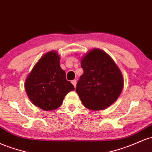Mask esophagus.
<instances>
[{"mask_svg": "<svg viewBox=\"0 0 152 152\" xmlns=\"http://www.w3.org/2000/svg\"><path fill=\"white\" fill-rule=\"evenodd\" d=\"M71 83H72L73 86H74V87H76V79L73 80V81H71Z\"/></svg>", "mask_w": 152, "mask_h": 152, "instance_id": "esophagus-1", "label": "esophagus"}]
</instances>
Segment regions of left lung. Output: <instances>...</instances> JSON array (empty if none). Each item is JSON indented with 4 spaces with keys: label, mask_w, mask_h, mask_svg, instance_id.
I'll list each match as a JSON object with an SVG mask.
<instances>
[{
    "label": "left lung",
    "mask_w": 152,
    "mask_h": 152,
    "mask_svg": "<svg viewBox=\"0 0 152 152\" xmlns=\"http://www.w3.org/2000/svg\"><path fill=\"white\" fill-rule=\"evenodd\" d=\"M84 73L76 91L83 104L91 110H100L111 105L123 88V78L113 59L99 49L91 50L81 59Z\"/></svg>",
    "instance_id": "obj_1"
}]
</instances>
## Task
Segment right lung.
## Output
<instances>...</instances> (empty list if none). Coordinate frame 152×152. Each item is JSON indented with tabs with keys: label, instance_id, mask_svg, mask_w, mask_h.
I'll list each match as a JSON object with an SVG mask.
<instances>
[{
	"label": "right lung",
	"instance_id": "1",
	"mask_svg": "<svg viewBox=\"0 0 152 152\" xmlns=\"http://www.w3.org/2000/svg\"><path fill=\"white\" fill-rule=\"evenodd\" d=\"M25 90L34 105L44 110H56L65 96L74 90L60 66V57L51 51L39 60L25 81Z\"/></svg>",
	"mask_w": 152,
	"mask_h": 152
}]
</instances>
